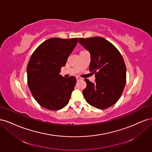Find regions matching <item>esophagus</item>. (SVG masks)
<instances>
[{
    "mask_svg": "<svg viewBox=\"0 0 152 152\" xmlns=\"http://www.w3.org/2000/svg\"><path fill=\"white\" fill-rule=\"evenodd\" d=\"M76 79H77V80H80L82 79V78L79 76H77V77H76Z\"/></svg>",
    "mask_w": 152,
    "mask_h": 152,
    "instance_id": "esophagus-1",
    "label": "esophagus"
}]
</instances>
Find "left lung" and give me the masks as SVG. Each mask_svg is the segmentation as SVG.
<instances>
[{
	"label": "left lung",
	"mask_w": 152,
	"mask_h": 152,
	"mask_svg": "<svg viewBox=\"0 0 152 152\" xmlns=\"http://www.w3.org/2000/svg\"><path fill=\"white\" fill-rule=\"evenodd\" d=\"M79 43L91 54L89 70L95 73L96 82L84 79L86 102L98 109L117 103L126 82V66L121 54L109 41L100 37L80 38Z\"/></svg>",
	"instance_id": "8db88e82"
}]
</instances>
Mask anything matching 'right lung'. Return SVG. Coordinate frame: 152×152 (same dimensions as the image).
<instances>
[{
    "label": "right lung",
    "mask_w": 152,
    "mask_h": 152,
    "mask_svg": "<svg viewBox=\"0 0 152 152\" xmlns=\"http://www.w3.org/2000/svg\"><path fill=\"white\" fill-rule=\"evenodd\" d=\"M79 38H51L35 49L27 66V80L32 96L49 110H58L68 103L77 79L59 74Z\"/></svg>",
    "instance_id": "obj_1"
}]
</instances>
